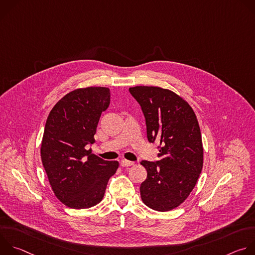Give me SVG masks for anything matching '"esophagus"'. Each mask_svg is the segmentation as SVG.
<instances>
[{
  "label": "esophagus",
  "instance_id": "34e87169",
  "mask_svg": "<svg viewBox=\"0 0 255 255\" xmlns=\"http://www.w3.org/2000/svg\"><path fill=\"white\" fill-rule=\"evenodd\" d=\"M133 164H134L133 161L126 160V159H122V160H121V165H122L123 167H128V166H131V165H133Z\"/></svg>",
  "mask_w": 255,
  "mask_h": 255
}]
</instances>
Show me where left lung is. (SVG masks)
Masks as SVG:
<instances>
[{"label":"left lung","instance_id":"8db88e82","mask_svg":"<svg viewBox=\"0 0 255 255\" xmlns=\"http://www.w3.org/2000/svg\"><path fill=\"white\" fill-rule=\"evenodd\" d=\"M129 92L141 106L148 141L159 143V160L140 162L147 170L141 199L155 211H170L189 197L203 168L199 122L188 102L169 90L137 86Z\"/></svg>","mask_w":255,"mask_h":255}]
</instances>
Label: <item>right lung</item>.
<instances>
[{"mask_svg":"<svg viewBox=\"0 0 255 255\" xmlns=\"http://www.w3.org/2000/svg\"><path fill=\"white\" fill-rule=\"evenodd\" d=\"M110 105L105 87L77 89L52 108L41 142V160L56 198L72 209L99 204L119 162L108 161L87 149L95 142L102 112Z\"/></svg>","mask_w":255,"mask_h":255,"instance_id":"right-lung-1","label":"right lung"}]
</instances>
